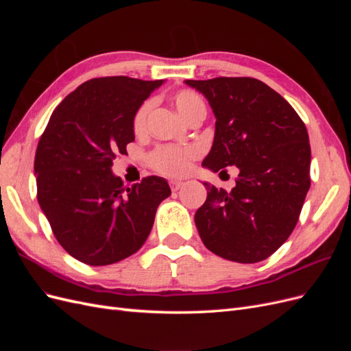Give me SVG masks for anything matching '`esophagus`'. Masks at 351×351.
I'll use <instances>...</instances> for the list:
<instances>
[{"instance_id":"esophagus-1","label":"esophagus","mask_w":351,"mask_h":351,"mask_svg":"<svg viewBox=\"0 0 351 351\" xmlns=\"http://www.w3.org/2000/svg\"><path fill=\"white\" fill-rule=\"evenodd\" d=\"M169 186H171L173 192H177V190L183 186V182H180V180H171V182H169Z\"/></svg>"}]
</instances>
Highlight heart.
I'll use <instances>...</instances> for the list:
<instances>
[{"instance_id": "1", "label": "heart", "mask_w": 351, "mask_h": 351, "mask_svg": "<svg viewBox=\"0 0 351 351\" xmlns=\"http://www.w3.org/2000/svg\"><path fill=\"white\" fill-rule=\"evenodd\" d=\"M174 105L182 115V119L186 121L192 119L193 115L205 112L206 107L205 102L197 93L192 90H182L174 97ZM152 108V101H146L142 104V107L137 110L134 120H133V129L134 132L141 133L145 130L147 114ZM199 155L197 147L195 146H178V145H162L158 146L156 149L151 154V165L156 171L167 174V176H183L186 174L190 165H192L193 159Z\"/></svg>"}]
</instances>
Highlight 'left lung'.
I'll return each instance as SVG.
<instances>
[{
    "label": "left lung",
    "mask_w": 351,
    "mask_h": 351,
    "mask_svg": "<svg viewBox=\"0 0 351 351\" xmlns=\"http://www.w3.org/2000/svg\"><path fill=\"white\" fill-rule=\"evenodd\" d=\"M184 83L204 95L217 120L202 167L212 173L239 168L230 192L204 183L208 197L195 214L199 236L224 259H267L290 237L311 187L306 125L280 93L258 79Z\"/></svg>",
    "instance_id": "left-lung-1"
}]
</instances>
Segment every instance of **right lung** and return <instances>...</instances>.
Listing matches in <instances>:
<instances>
[{"instance_id": "1", "label": "right lung", "mask_w": 351, "mask_h": 351, "mask_svg": "<svg viewBox=\"0 0 351 351\" xmlns=\"http://www.w3.org/2000/svg\"><path fill=\"white\" fill-rule=\"evenodd\" d=\"M161 84L125 76L84 82L52 112L39 139V206L64 250L90 267L139 250L159 204L171 195L162 177L125 186L111 169L117 154L134 141L137 110Z\"/></svg>"}]
</instances>
